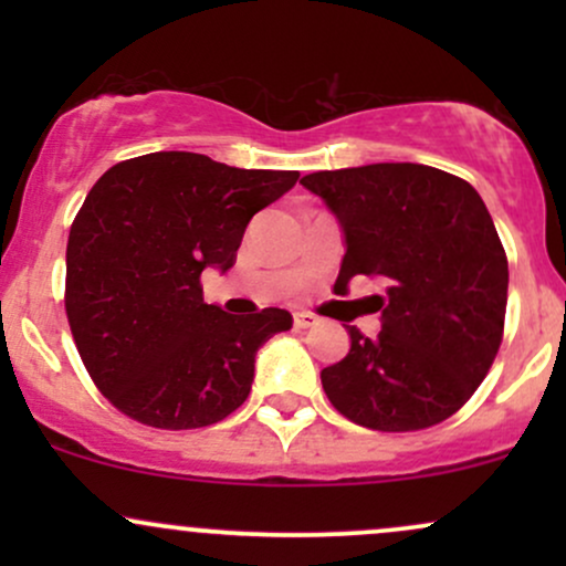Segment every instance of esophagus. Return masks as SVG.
I'll use <instances>...</instances> for the list:
<instances>
[{
	"mask_svg": "<svg viewBox=\"0 0 566 566\" xmlns=\"http://www.w3.org/2000/svg\"><path fill=\"white\" fill-rule=\"evenodd\" d=\"M314 324H316V316L308 314V311H297V314H295V327L297 329H308V327H314Z\"/></svg>",
	"mask_w": 566,
	"mask_h": 566,
	"instance_id": "34e87169",
	"label": "esophagus"
}]
</instances>
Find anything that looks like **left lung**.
Instances as JSON below:
<instances>
[{
	"label": "left lung",
	"mask_w": 566,
	"mask_h": 566,
	"mask_svg": "<svg viewBox=\"0 0 566 566\" xmlns=\"http://www.w3.org/2000/svg\"><path fill=\"white\" fill-rule=\"evenodd\" d=\"M340 223L335 287L380 279L378 337L346 327L350 348L322 369L340 415L375 431H420L458 412L503 340L509 261L476 188L412 161L305 175Z\"/></svg>",
	"instance_id": "left-lung-1"
}]
</instances>
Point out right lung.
<instances>
[{"label":"right lung","mask_w":566,"mask_h":566,"mask_svg":"<svg viewBox=\"0 0 566 566\" xmlns=\"http://www.w3.org/2000/svg\"><path fill=\"white\" fill-rule=\"evenodd\" d=\"M301 172L239 170L205 154L119 161L90 188L66 247V314L90 378L138 423L184 431L242 407L255 354L290 311L226 314L199 276L237 261L255 212Z\"/></svg>","instance_id":"obj_1"}]
</instances>
